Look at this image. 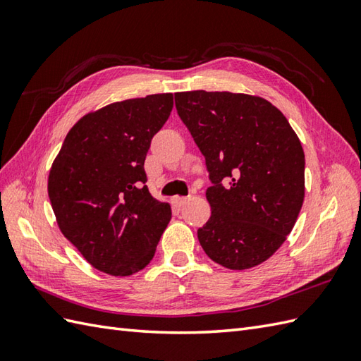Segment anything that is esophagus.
<instances>
[{
	"instance_id": "34e87169",
	"label": "esophagus",
	"mask_w": 361,
	"mask_h": 361,
	"mask_svg": "<svg viewBox=\"0 0 361 361\" xmlns=\"http://www.w3.org/2000/svg\"><path fill=\"white\" fill-rule=\"evenodd\" d=\"M188 202H189L188 197H173L172 198V203L175 206H178V208H181V206H185Z\"/></svg>"
}]
</instances>
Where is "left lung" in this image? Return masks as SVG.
<instances>
[{
  "label": "left lung",
  "instance_id": "8db88e82",
  "mask_svg": "<svg viewBox=\"0 0 361 361\" xmlns=\"http://www.w3.org/2000/svg\"><path fill=\"white\" fill-rule=\"evenodd\" d=\"M178 116L206 159L211 217L198 228L208 257L247 270L271 257L304 202V150L265 99L229 91L175 93Z\"/></svg>",
  "mask_w": 361,
  "mask_h": 361
}]
</instances>
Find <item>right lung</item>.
<instances>
[{
  "label": "right lung",
  "instance_id": "obj_1",
  "mask_svg": "<svg viewBox=\"0 0 361 361\" xmlns=\"http://www.w3.org/2000/svg\"><path fill=\"white\" fill-rule=\"evenodd\" d=\"M172 106V93H163L88 113L54 159L48 194L60 231L99 271L142 270L171 221V206L145 185L144 161Z\"/></svg>",
  "mask_w": 361,
  "mask_h": 361
}]
</instances>
